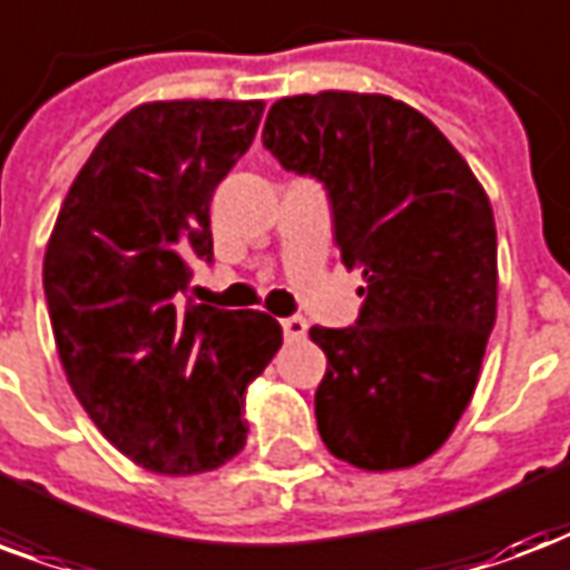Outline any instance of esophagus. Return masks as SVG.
<instances>
[{
    "instance_id": "1",
    "label": "esophagus",
    "mask_w": 570,
    "mask_h": 570,
    "mask_svg": "<svg viewBox=\"0 0 570 570\" xmlns=\"http://www.w3.org/2000/svg\"><path fill=\"white\" fill-rule=\"evenodd\" d=\"M281 325H284V337L289 343L304 341V334H307V320H302V316H286V320H281Z\"/></svg>"
}]
</instances>
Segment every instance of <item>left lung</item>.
Returning a JSON list of instances; mask_svg holds the SVG:
<instances>
[{"label":"left lung","mask_w":570,"mask_h":570,"mask_svg":"<svg viewBox=\"0 0 570 570\" xmlns=\"http://www.w3.org/2000/svg\"><path fill=\"white\" fill-rule=\"evenodd\" d=\"M263 146L323 185L341 263L364 277L355 325L311 328L328 358L314 397L325 449L371 472L415 466L472 401L497 323L488 194L445 134L389 95L281 98Z\"/></svg>","instance_id":"1"}]
</instances>
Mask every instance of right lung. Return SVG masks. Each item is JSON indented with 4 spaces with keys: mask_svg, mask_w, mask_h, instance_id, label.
Segmentation results:
<instances>
[{
    "mask_svg": "<svg viewBox=\"0 0 570 570\" xmlns=\"http://www.w3.org/2000/svg\"><path fill=\"white\" fill-rule=\"evenodd\" d=\"M263 101H155L121 116L77 173L43 254L56 350L116 449L197 475L245 449V391L284 343L263 311L185 302L212 263V194L250 149Z\"/></svg>",
    "mask_w": 570,
    "mask_h": 570,
    "instance_id": "1",
    "label": "right lung"
}]
</instances>
